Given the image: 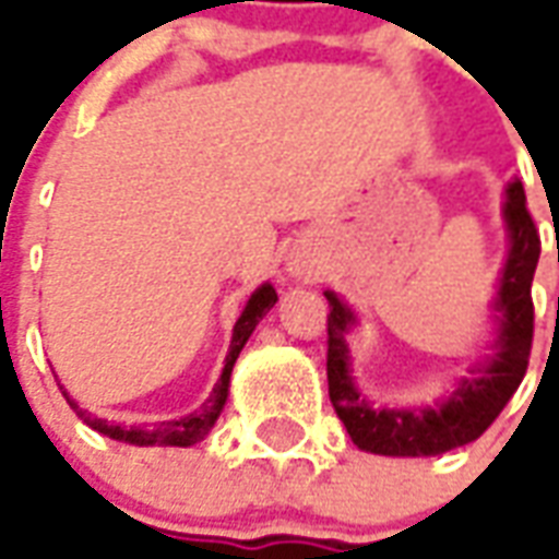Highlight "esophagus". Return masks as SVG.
Segmentation results:
<instances>
[{"instance_id":"obj_1","label":"esophagus","mask_w":559,"mask_h":559,"mask_svg":"<svg viewBox=\"0 0 559 559\" xmlns=\"http://www.w3.org/2000/svg\"><path fill=\"white\" fill-rule=\"evenodd\" d=\"M288 271H292V276H310L312 264L307 259H295L288 264Z\"/></svg>"}]
</instances>
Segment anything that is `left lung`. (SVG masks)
<instances>
[{"mask_svg":"<svg viewBox=\"0 0 559 559\" xmlns=\"http://www.w3.org/2000/svg\"><path fill=\"white\" fill-rule=\"evenodd\" d=\"M502 223L509 237V252L500 271V286L490 304L493 312V336L490 355L476 364L469 376H461L449 397L437 406L418 409H376L364 397L352 376V358L346 336L358 324V316L336 292H324L331 316H328V394L334 413L346 427L352 442L370 454L385 457H433L451 449H461L478 439L502 406L512 400L521 385L533 346V273L539 264V231L526 210V195L521 180L506 186Z\"/></svg>","mask_w":559,"mask_h":559,"instance_id":"obj_1","label":"left lung"}]
</instances>
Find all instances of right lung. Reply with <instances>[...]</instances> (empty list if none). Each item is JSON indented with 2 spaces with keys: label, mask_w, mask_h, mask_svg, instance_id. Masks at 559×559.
<instances>
[{
  "label": "right lung",
  "mask_w": 559,
  "mask_h": 559,
  "mask_svg": "<svg viewBox=\"0 0 559 559\" xmlns=\"http://www.w3.org/2000/svg\"><path fill=\"white\" fill-rule=\"evenodd\" d=\"M276 304V288L271 283L259 286L252 295H249L247 307L240 312V319L235 322V331H231V346H228V355H225V367L219 382L213 385L210 397L198 406L195 413L183 415V418H174V421H162L156 427H126V425H110L105 418H93V415L81 409L74 400L69 397V391L62 388V394L71 403V409L81 415L86 425L105 433V437L117 439V442H129V445H177V449H186V445H195L201 439L207 437L213 425L219 421V415L225 409V400H228V385H231V370H235L237 355L243 352L247 340L255 331V324L264 319V312L271 310Z\"/></svg>",
  "instance_id": "add662e5"
}]
</instances>
